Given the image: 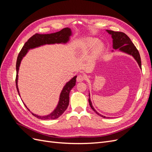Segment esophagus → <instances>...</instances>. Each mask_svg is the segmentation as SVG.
<instances>
[{
	"label": "esophagus",
	"mask_w": 152,
	"mask_h": 152,
	"mask_svg": "<svg viewBox=\"0 0 152 152\" xmlns=\"http://www.w3.org/2000/svg\"><path fill=\"white\" fill-rule=\"evenodd\" d=\"M84 80H85V77L84 75H79L77 77V81L79 82H82Z\"/></svg>",
	"instance_id": "34e87169"
}]
</instances>
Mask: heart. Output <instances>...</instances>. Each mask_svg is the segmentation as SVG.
Instances as JSON below:
<instances>
[{
    "mask_svg": "<svg viewBox=\"0 0 152 152\" xmlns=\"http://www.w3.org/2000/svg\"><path fill=\"white\" fill-rule=\"evenodd\" d=\"M87 45L90 48H94L93 53L94 55H98L102 52L104 48V45L102 42H99L98 39L91 38L87 40Z\"/></svg>",
    "mask_w": 152,
    "mask_h": 152,
    "instance_id": "heart-1",
    "label": "heart"
}]
</instances>
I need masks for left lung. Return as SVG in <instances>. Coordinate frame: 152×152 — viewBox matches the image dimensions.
I'll return each mask as SVG.
<instances>
[{"mask_svg": "<svg viewBox=\"0 0 152 152\" xmlns=\"http://www.w3.org/2000/svg\"><path fill=\"white\" fill-rule=\"evenodd\" d=\"M107 31L109 34L112 35V37L113 39V48L114 49H118L122 52L131 55L136 59L137 63H138L140 68H141V61L139 51L135 47L134 44L132 42L130 38L126 34L121 31H114L108 30H107ZM89 103L90 107L93 110V111L96 113V114H98V115L103 118H109V117L103 116L102 115L99 113L98 112H96V110L94 108L93 106L92 105V103L90 99V94H89Z\"/></svg>", "mask_w": 152, "mask_h": 152, "instance_id": "obj_1", "label": "left lung"}]
</instances>
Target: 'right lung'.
Segmentation results:
<instances>
[{"label":"right lung","instance_id":"right-lung-1","mask_svg":"<svg viewBox=\"0 0 152 152\" xmlns=\"http://www.w3.org/2000/svg\"><path fill=\"white\" fill-rule=\"evenodd\" d=\"M72 35L71 29L69 28H65L60 30L59 31L56 32V33L50 34H35L28 40L27 42H25L23 46L21 51L20 52L16 61V85L18 93L20 95L19 89L18 87V70L20 65L21 61L26 54L28 50L30 49H34L43 45L45 44H65L70 39V36ZM76 78L77 76L73 77L72 79L68 82L66 85L64 86L63 89L59 96V102L54 111L46 116H39L31 113L34 116L37 118L42 119V120H53V119L58 118L60 117L64 113V112L66 110L69 104V94L71 89L75 86L76 83ZM26 107V106L25 105ZM27 108V107H26ZM28 110V108H27ZM30 111V110H28Z\"/></svg>","mask_w":152,"mask_h":152}]
</instances>
